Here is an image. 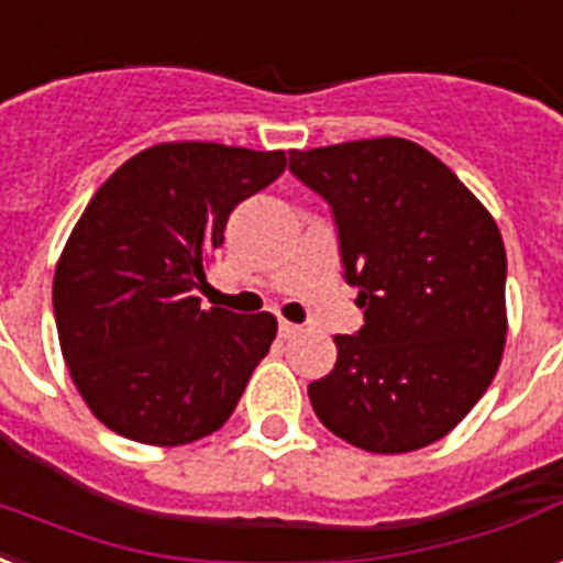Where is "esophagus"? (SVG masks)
Segmentation results:
<instances>
[{
	"mask_svg": "<svg viewBox=\"0 0 563 563\" xmlns=\"http://www.w3.org/2000/svg\"><path fill=\"white\" fill-rule=\"evenodd\" d=\"M278 334L282 338H294V334H299V325L290 320H278Z\"/></svg>",
	"mask_w": 563,
	"mask_h": 563,
	"instance_id": "34e87169",
	"label": "esophagus"
}]
</instances>
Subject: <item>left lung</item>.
<instances>
[{
  "instance_id": "left-lung-1",
  "label": "left lung",
  "mask_w": 563,
  "mask_h": 563,
  "mask_svg": "<svg viewBox=\"0 0 563 563\" xmlns=\"http://www.w3.org/2000/svg\"><path fill=\"white\" fill-rule=\"evenodd\" d=\"M290 173L331 205L358 334L308 385L331 434L378 455L446 438L503 361L505 243L452 169L405 137L290 152Z\"/></svg>"
}]
</instances>
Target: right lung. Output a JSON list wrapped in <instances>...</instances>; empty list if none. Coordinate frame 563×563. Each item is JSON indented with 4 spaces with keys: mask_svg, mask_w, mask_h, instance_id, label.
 Listing matches in <instances>:
<instances>
[{
    "mask_svg": "<svg viewBox=\"0 0 563 563\" xmlns=\"http://www.w3.org/2000/svg\"><path fill=\"white\" fill-rule=\"evenodd\" d=\"M285 167L282 150L158 143L87 202L55 267L52 305L69 378L102 426L185 446L232 417L278 322L202 308L194 290L229 213Z\"/></svg>",
    "mask_w": 563,
    "mask_h": 563,
    "instance_id": "right-lung-1",
    "label": "right lung"
}]
</instances>
